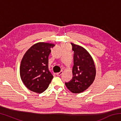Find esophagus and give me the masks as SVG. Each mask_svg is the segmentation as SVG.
Listing matches in <instances>:
<instances>
[{"label":"esophagus","mask_w":121,"mask_h":121,"mask_svg":"<svg viewBox=\"0 0 121 121\" xmlns=\"http://www.w3.org/2000/svg\"><path fill=\"white\" fill-rule=\"evenodd\" d=\"M62 73H63V71H60V72H59V73H56V75H58V76H61V75L62 74Z\"/></svg>","instance_id":"34e87169"}]
</instances>
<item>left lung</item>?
Segmentation results:
<instances>
[{
  "instance_id": "left-lung-1",
  "label": "left lung",
  "mask_w": 121,
  "mask_h": 121,
  "mask_svg": "<svg viewBox=\"0 0 121 121\" xmlns=\"http://www.w3.org/2000/svg\"><path fill=\"white\" fill-rule=\"evenodd\" d=\"M73 51V77L65 85L73 93L83 92L95 79L96 70L93 59L89 53L81 46L71 43Z\"/></svg>"
}]
</instances>
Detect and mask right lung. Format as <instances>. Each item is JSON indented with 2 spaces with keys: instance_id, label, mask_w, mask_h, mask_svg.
Instances as JSON below:
<instances>
[{
  "instance_id": "add662e5",
  "label": "right lung",
  "mask_w": 121,
  "mask_h": 121,
  "mask_svg": "<svg viewBox=\"0 0 121 121\" xmlns=\"http://www.w3.org/2000/svg\"><path fill=\"white\" fill-rule=\"evenodd\" d=\"M54 44L40 42L26 51L22 59L20 73L29 90L40 93L46 90L53 76L48 69V56Z\"/></svg>"
}]
</instances>
